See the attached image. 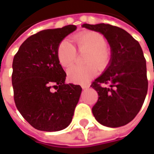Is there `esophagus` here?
Instances as JSON below:
<instances>
[{
    "label": "esophagus",
    "mask_w": 154,
    "mask_h": 154,
    "mask_svg": "<svg viewBox=\"0 0 154 154\" xmlns=\"http://www.w3.org/2000/svg\"><path fill=\"white\" fill-rule=\"evenodd\" d=\"M89 87V85H82V88L83 89H88Z\"/></svg>",
    "instance_id": "1"
}]
</instances>
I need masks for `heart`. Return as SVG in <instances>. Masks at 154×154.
I'll return each instance as SVG.
<instances>
[{"instance_id":"b5f03b06","label":"heart","mask_w":154,"mask_h":154,"mask_svg":"<svg viewBox=\"0 0 154 154\" xmlns=\"http://www.w3.org/2000/svg\"><path fill=\"white\" fill-rule=\"evenodd\" d=\"M79 52L87 51L85 57V65H72L67 70L68 79L75 84L85 85L93 79L98 72L105 69L111 60V51L105 44V37L94 31H85L73 37ZM57 59L63 67L73 63L77 57V50L68 39H64L58 45Z\"/></svg>"}]
</instances>
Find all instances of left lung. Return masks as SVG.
<instances>
[{
	"label": "left lung",
	"instance_id": "left-lung-1",
	"mask_svg": "<svg viewBox=\"0 0 154 154\" xmlns=\"http://www.w3.org/2000/svg\"><path fill=\"white\" fill-rule=\"evenodd\" d=\"M82 27L101 32L111 49L109 65L90 85L98 94L97 102L92 109L93 114L105 126H123L136 117L147 94L143 51L138 42L119 27L104 23L84 24Z\"/></svg>",
	"mask_w": 154,
	"mask_h": 154
}]
</instances>
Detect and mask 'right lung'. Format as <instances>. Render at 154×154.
<instances>
[{
  "label": "right lung",
  "mask_w": 154,
  "mask_h": 154,
  "mask_svg": "<svg viewBox=\"0 0 154 154\" xmlns=\"http://www.w3.org/2000/svg\"><path fill=\"white\" fill-rule=\"evenodd\" d=\"M76 29L77 26L69 25L40 31L23 42L13 58L12 84L16 106L38 130L59 131L72 122L82 89L65 84L66 73L57 51L60 42Z\"/></svg>",
  "instance_id": "right-lung-1"
}]
</instances>
